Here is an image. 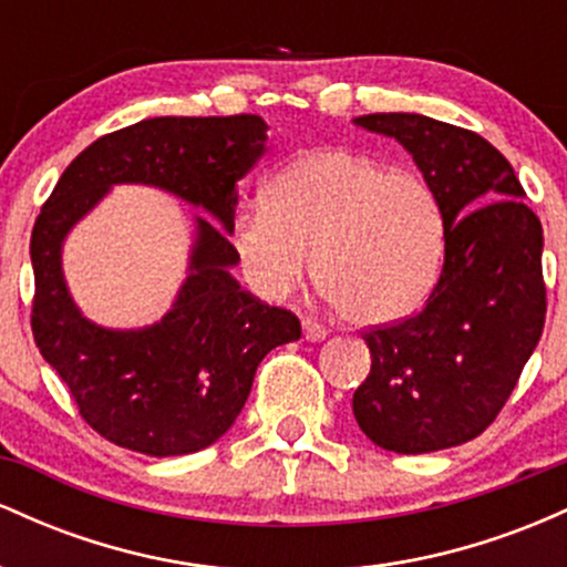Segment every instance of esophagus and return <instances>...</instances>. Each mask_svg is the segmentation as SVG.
<instances>
[{"label":"esophagus","mask_w":567,"mask_h":567,"mask_svg":"<svg viewBox=\"0 0 567 567\" xmlns=\"http://www.w3.org/2000/svg\"><path fill=\"white\" fill-rule=\"evenodd\" d=\"M303 338L306 341H324V338H328V330L322 328L320 322H315V320H303Z\"/></svg>","instance_id":"1"}]
</instances>
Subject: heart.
I'll list each match as a JSON object with an SVG mask.
<instances>
[{
  "label": "heart",
  "mask_w": 567,
  "mask_h": 567,
  "mask_svg": "<svg viewBox=\"0 0 567 567\" xmlns=\"http://www.w3.org/2000/svg\"><path fill=\"white\" fill-rule=\"evenodd\" d=\"M445 213L426 178L351 148L282 167L266 202L239 207L231 245L250 288L285 298L317 271L347 320L389 324L426 301L445 261Z\"/></svg>",
  "instance_id": "b5f03b06"
}]
</instances>
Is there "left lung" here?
<instances>
[{
	"label": "left lung",
	"mask_w": 567,
	"mask_h": 567,
	"mask_svg": "<svg viewBox=\"0 0 567 567\" xmlns=\"http://www.w3.org/2000/svg\"><path fill=\"white\" fill-rule=\"evenodd\" d=\"M354 125L413 154L447 237L424 309L365 333L373 362L351 410L383 451H445L491 426L542 338V220L483 135L424 114H368Z\"/></svg>",
	"instance_id": "8db88e82"
}]
</instances>
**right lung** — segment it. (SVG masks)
<instances>
[{
  "label": "right lung",
  "instance_id": "right-lung-1",
  "mask_svg": "<svg viewBox=\"0 0 567 567\" xmlns=\"http://www.w3.org/2000/svg\"><path fill=\"white\" fill-rule=\"evenodd\" d=\"M256 114L154 116L103 135L63 171L31 231V330L82 419L127 451L186 455L224 437L271 349L301 338V322L239 288L229 243L237 184L266 152ZM138 183L199 206L187 277L172 309L143 329L84 318L62 275L70 229L114 185Z\"/></svg>",
  "mask_w": 567,
  "mask_h": 567
}]
</instances>
